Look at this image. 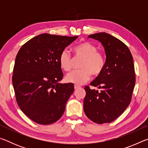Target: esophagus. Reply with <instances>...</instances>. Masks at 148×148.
<instances>
[{"label": "esophagus", "instance_id": "esophagus-1", "mask_svg": "<svg viewBox=\"0 0 148 148\" xmlns=\"http://www.w3.org/2000/svg\"><path fill=\"white\" fill-rule=\"evenodd\" d=\"M79 86H77V85H76V84H75L74 85V89H78V88H79Z\"/></svg>", "mask_w": 148, "mask_h": 148}]
</instances>
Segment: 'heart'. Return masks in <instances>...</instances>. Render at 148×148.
Listing matches in <instances>:
<instances>
[{
	"label": "heart",
	"instance_id": "heart-1",
	"mask_svg": "<svg viewBox=\"0 0 148 148\" xmlns=\"http://www.w3.org/2000/svg\"><path fill=\"white\" fill-rule=\"evenodd\" d=\"M73 51L76 57L83 59L79 64L81 69L75 70L66 75V80L69 83L80 86L88 81L91 74L97 76L103 72L106 65V57L102 51L97 50L95 45L87 42H82L74 47ZM59 62L62 70L71 71L72 58L68 50L64 49L61 51Z\"/></svg>",
	"mask_w": 148,
	"mask_h": 148
}]
</instances>
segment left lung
Instances as JSON below:
<instances>
[{
    "instance_id": "1",
    "label": "left lung",
    "mask_w": 148,
    "mask_h": 148,
    "mask_svg": "<svg viewBox=\"0 0 148 148\" xmlns=\"http://www.w3.org/2000/svg\"><path fill=\"white\" fill-rule=\"evenodd\" d=\"M103 45L106 60L103 72L85 87L84 110L87 117L98 124L111 123L123 114L131 101L136 82L132 54L126 45L109 34L99 32L88 36Z\"/></svg>"
}]
</instances>
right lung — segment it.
I'll list each match as a JSON object with an SVG mask.
<instances>
[{"label":"right lung","instance_id":"add662e5","mask_svg":"<svg viewBox=\"0 0 148 148\" xmlns=\"http://www.w3.org/2000/svg\"><path fill=\"white\" fill-rule=\"evenodd\" d=\"M77 37L42 34L24 44L17 54L12 75L16 99L36 123H53L64 113L74 87L59 83L63 77L59 58Z\"/></svg>","mask_w":148,"mask_h":148}]
</instances>
